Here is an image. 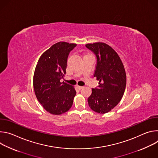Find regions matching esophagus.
Wrapping results in <instances>:
<instances>
[{"label":"esophagus","instance_id":"esophagus-1","mask_svg":"<svg viewBox=\"0 0 158 158\" xmlns=\"http://www.w3.org/2000/svg\"><path fill=\"white\" fill-rule=\"evenodd\" d=\"M84 87V86H81V85H77V88L79 89V90H81V89H82V88Z\"/></svg>","mask_w":158,"mask_h":158}]
</instances>
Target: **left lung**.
Returning <instances> with one entry per match:
<instances>
[{"label": "left lung", "instance_id": "8db88e82", "mask_svg": "<svg viewBox=\"0 0 158 158\" xmlns=\"http://www.w3.org/2000/svg\"><path fill=\"white\" fill-rule=\"evenodd\" d=\"M85 47L97 57L94 76L99 81L98 88L92 89L88 99L92 110L100 114L111 110L121 101L126 85L123 64L117 52L104 42L87 44Z\"/></svg>", "mask_w": 158, "mask_h": 158}]
</instances>
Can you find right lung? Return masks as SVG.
Listing matches in <instances>:
<instances>
[{
    "instance_id": "obj_1",
    "label": "right lung",
    "mask_w": 158,
    "mask_h": 158,
    "mask_svg": "<svg viewBox=\"0 0 158 158\" xmlns=\"http://www.w3.org/2000/svg\"><path fill=\"white\" fill-rule=\"evenodd\" d=\"M76 44L59 42L45 51L35 67L33 85L39 102L49 113L60 115L73 106L76 91L74 86L61 82L66 74L69 52Z\"/></svg>"
}]
</instances>
